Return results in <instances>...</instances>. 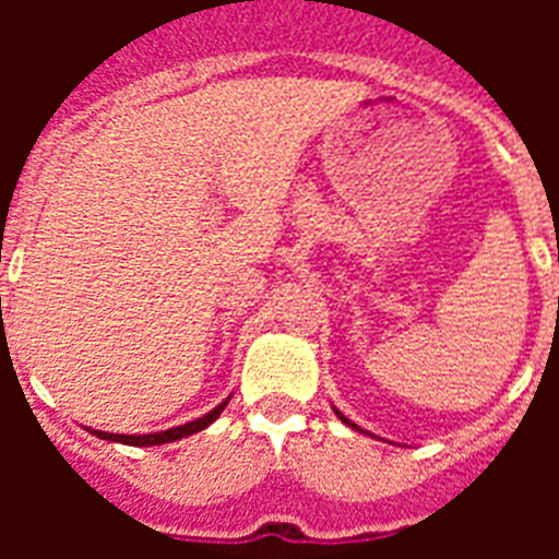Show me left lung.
I'll return each mask as SVG.
<instances>
[{
    "instance_id": "left-lung-1",
    "label": "left lung",
    "mask_w": 559,
    "mask_h": 559,
    "mask_svg": "<svg viewBox=\"0 0 559 559\" xmlns=\"http://www.w3.org/2000/svg\"><path fill=\"white\" fill-rule=\"evenodd\" d=\"M333 412H336V408H333ZM336 415H340V420H342V424H348V426H354V429H359V426H357V424H350L348 417L342 415V412H336ZM359 432H362V429H359Z\"/></svg>"
}]
</instances>
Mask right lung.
I'll return each instance as SVG.
<instances>
[{
	"mask_svg": "<svg viewBox=\"0 0 559 559\" xmlns=\"http://www.w3.org/2000/svg\"><path fill=\"white\" fill-rule=\"evenodd\" d=\"M226 403H228V400H223L219 406L211 408L209 415L197 417V420H191V424H186V426H174V429H168V432H153V435H116V432H98V429H92V435H98V438H104V441L130 443V447H159V443L179 441V438H186V435L202 432L205 426H211V424H214V420H217L219 412L226 408Z\"/></svg>",
	"mask_w": 559,
	"mask_h": 559,
	"instance_id": "add662e5",
	"label": "right lung"
}]
</instances>
